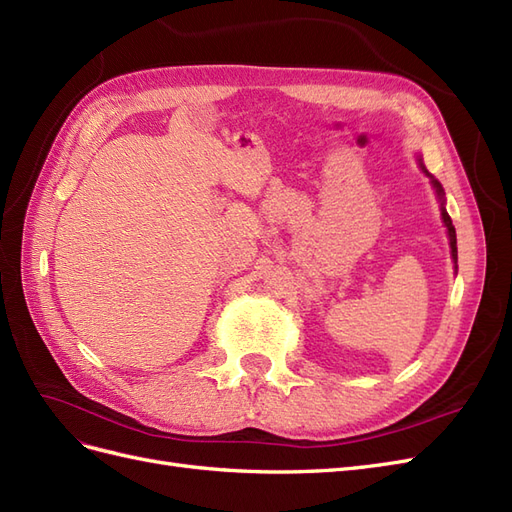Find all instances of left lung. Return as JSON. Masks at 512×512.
<instances>
[{"label":"left lung","mask_w":512,"mask_h":512,"mask_svg":"<svg viewBox=\"0 0 512 512\" xmlns=\"http://www.w3.org/2000/svg\"><path fill=\"white\" fill-rule=\"evenodd\" d=\"M433 188H436V192H438V196L442 198V185L433 179ZM442 220H444V224H446V230H448V239H451V254H453V260L457 262V235H455V226H453V220H451V215L446 213V209L442 207Z\"/></svg>","instance_id":"8db88e82"}]
</instances>
